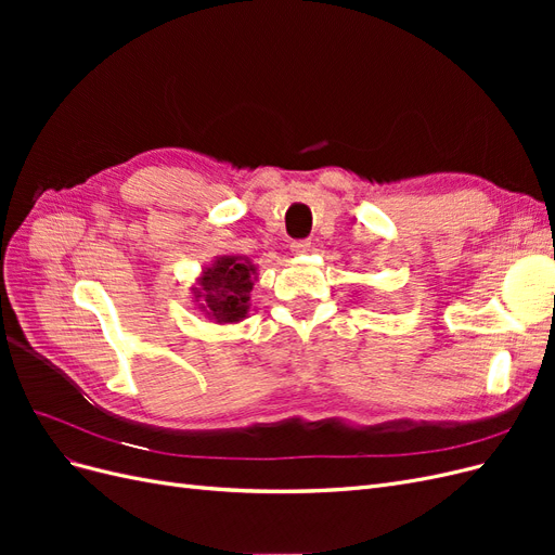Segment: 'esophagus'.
Here are the masks:
<instances>
[{
	"mask_svg": "<svg viewBox=\"0 0 555 555\" xmlns=\"http://www.w3.org/2000/svg\"><path fill=\"white\" fill-rule=\"evenodd\" d=\"M310 247H312L310 241H294V243L289 245V249L294 251V255H298V257H300V255H308Z\"/></svg>",
	"mask_w": 555,
	"mask_h": 555,
	"instance_id": "34e87169",
	"label": "esophagus"
}]
</instances>
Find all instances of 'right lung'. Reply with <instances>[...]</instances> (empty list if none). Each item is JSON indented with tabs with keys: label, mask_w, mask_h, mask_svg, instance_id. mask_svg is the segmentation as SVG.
<instances>
[{
	"label": "right lung",
	"mask_w": 555,
	"mask_h": 555,
	"mask_svg": "<svg viewBox=\"0 0 555 555\" xmlns=\"http://www.w3.org/2000/svg\"><path fill=\"white\" fill-rule=\"evenodd\" d=\"M257 266L241 255H220L201 268L192 284L194 304L215 324H238L249 312Z\"/></svg>",
	"instance_id": "obj_1"
}]
</instances>
